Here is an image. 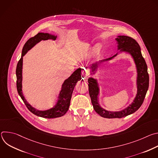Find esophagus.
<instances>
[{
	"mask_svg": "<svg viewBox=\"0 0 158 158\" xmlns=\"http://www.w3.org/2000/svg\"><path fill=\"white\" fill-rule=\"evenodd\" d=\"M82 76H83L84 77H88L89 75V71L87 69H84L82 71Z\"/></svg>",
	"mask_w": 158,
	"mask_h": 158,
	"instance_id": "34e87169",
	"label": "esophagus"
}]
</instances>
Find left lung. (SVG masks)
I'll list each match as a JSON object with an SVG mask.
<instances>
[{
    "label": "left lung",
    "instance_id": "left-lung-1",
    "mask_svg": "<svg viewBox=\"0 0 158 158\" xmlns=\"http://www.w3.org/2000/svg\"><path fill=\"white\" fill-rule=\"evenodd\" d=\"M116 40L118 42V49H120L121 51L129 52L132 56L135 64H136L138 72V93L133 102L127 108L118 112L108 111L102 108L98 103V96L99 94V87L96 80L92 77L89 78V93L94 109L98 114L105 118H121L134 113L143 103L149 87V78L148 73V67L146 61L142 56L139 44L133 38L126 35H119ZM116 55L117 54L110 58L103 59L102 60H101L100 62L110 60ZM98 65V63L93 64L91 66L93 72L96 71Z\"/></svg>",
    "mask_w": 158,
    "mask_h": 158
}]
</instances>
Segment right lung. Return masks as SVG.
Returning a JSON list of instances; mask_svg holds the SVG:
<instances>
[{"mask_svg":"<svg viewBox=\"0 0 158 158\" xmlns=\"http://www.w3.org/2000/svg\"><path fill=\"white\" fill-rule=\"evenodd\" d=\"M56 36L51 35L48 33H42L39 32L34 37L30 38L24 44L22 49V52L21 55V58L19 60L17 68H16V76H17V89L19 95L20 96L22 101H24L27 109L33 113L34 114L44 118H56L64 116L66 112L68 110L71 99L72 97L73 92L76 83L81 80V69L79 68L73 74L64 82L62 85V89L59 93L58 100L54 107L46 110H39L33 107H32L24 98L23 94L22 91V59L23 56L26 54V52L30 50L33 46L40 42L42 40H48V39H56Z\"/></svg>","mask_w":158,"mask_h":158,"instance_id":"add662e5","label":"right lung"}]
</instances>
